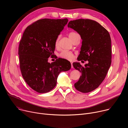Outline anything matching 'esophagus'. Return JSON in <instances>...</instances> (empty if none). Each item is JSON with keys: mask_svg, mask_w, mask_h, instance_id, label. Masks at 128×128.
<instances>
[{"mask_svg": "<svg viewBox=\"0 0 128 128\" xmlns=\"http://www.w3.org/2000/svg\"><path fill=\"white\" fill-rule=\"evenodd\" d=\"M70 63H71V68H73L74 67V66H73V62L71 61Z\"/></svg>", "mask_w": 128, "mask_h": 128, "instance_id": "1", "label": "esophagus"}]
</instances>
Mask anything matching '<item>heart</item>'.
Returning a JSON list of instances; mask_svg holds the SVG:
<instances>
[{
    "instance_id": "1",
    "label": "heart",
    "mask_w": 128,
    "mask_h": 128,
    "mask_svg": "<svg viewBox=\"0 0 128 128\" xmlns=\"http://www.w3.org/2000/svg\"><path fill=\"white\" fill-rule=\"evenodd\" d=\"M78 36H80V35L78 33L74 32H71L69 33V37L70 38L71 40L72 41V42H74V40L77 37H78ZM59 40V38L58 37L55 42V45L56 46L58 44ZM60 57L66 60H71L73 59V58H74V54H73L71 52L64 50L60 54Z\"/></svg>"
}]
</instances>
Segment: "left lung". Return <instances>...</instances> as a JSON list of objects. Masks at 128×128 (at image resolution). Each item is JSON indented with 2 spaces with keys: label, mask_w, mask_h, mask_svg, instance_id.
<instances>
[{
  "label": "left lung",
  "mask_w": 128,
  "mask_h": 128,
  "mask_svg": "<svg viewBox=\"0 0 128 128\" xmlns=\"http://www.w3.org/2000/svg\"><path fill=\"white\" fill-rule=\"evenodd\" d=\"M68 27L76 31L82 40L78 60L88 62L84 67L80 62L73 63L74 68L82 73L74 86L82 93L90 92L102 82L110 66V34L99 23L90 19L71 21L68 24Z\"/></svg>",
  "instance_id": "obj_1"
}]
</instances>
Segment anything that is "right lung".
Here are the masks:
<instances>
[{
    "label": "right lung",
    "instance_id": "right-lung-1",
    "mask_svg": "<svg viewBox=\"0 0 128 128\" xmlns=\"http://www.w3.org/2000/svg\"><path fill=\"white\" fill-rule=\"evenodd\" d=\"M68 20L43 19L28 26L19 46L20 67L28 85L40 93L50 92L56 86L60 73L70 69L68 60L58 58L50 63L55 42Z\"/></svg>",
    "mask_w": 128,
    "mask_h": 128
}]
</instances>
